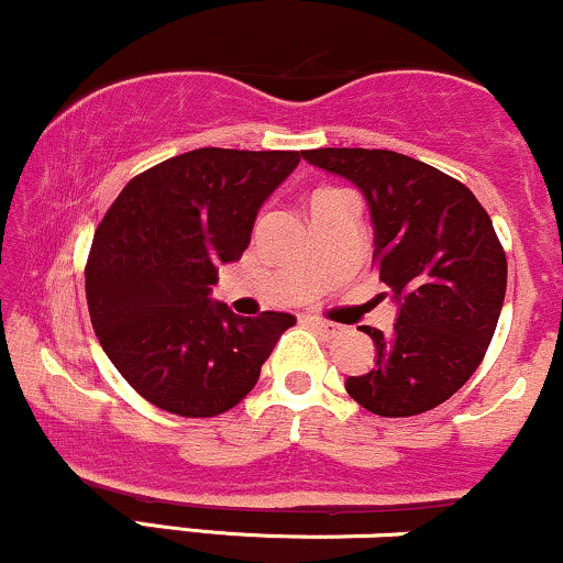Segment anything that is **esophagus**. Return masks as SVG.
Here are the masks:
<instances>
[{
  "instance_id": "obj_1",
  "label": "esophagus",
  "mask_w": 563,
  "mask_h": 563,
  "mask_svg": "<svg viewBox=\"0 0 563 563\" xmlns=\"http://www.w3.org/2000/svg\"><path fill=\"white\" fill-rule=\"evenodd\" d=\"M307 322L309 325L314 328V331H320V333H325V335H339L341 333V325H335V322H331V320H322V318H307Z\"/></svg>"
}]
</instances>
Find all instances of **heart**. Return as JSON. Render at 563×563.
I'll use <instances>...</instances> for the list:
<instances>
[{
  "instance_id": "heart-1",
  "label": "heart",
  "mask_w": 563,
  "mask_h": 563,
  "mask_svg": "<svg viewBox=\"0 0 563 563\" xmlns=\"http://www.w3.org/2000/svg\"><path fill=\"white\" fill-rule=\"evenodd\" d=\"M320 192H328V190H320ZM320 192H314V196H320Z\"/></svg>"
}]
</instances>
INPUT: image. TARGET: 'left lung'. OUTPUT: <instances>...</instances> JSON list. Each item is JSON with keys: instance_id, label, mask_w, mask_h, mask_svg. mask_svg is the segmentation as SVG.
Wrapping results in <instances>:
<instances>
[{"instance_id": "1", "label": "left lung", "mask_w": 563, "mask_h": 563, "mask_svg": "<svg viewBox=\"0 0 563 563\" xmlns=\"http://www.w3.org/2000/svg\"><path fill=\"white\" fill-rule=\"evenodd\" d=\"M301 156L363 190L373 264L399 303L389 335L365 328L376 367L346 378L349 397L384 418L442 405L479 367L506 299L493 219L466 185L402 153L320 147Z\"/></svg>"}]
</instances>
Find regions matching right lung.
I'll list each match as a JSON object with an SVG mask.
<instances>
[{
  "label": "right lung",
  "instance_id": "1",
  "mask_svg": "<svg viewBox=\"0 0 563 563\" xmlns=\"http://www.w3.org/2000/svg\"><path fill=\"white\" fill-rule=\"evenodd\" d=\"M299 151L198 147L137 174L102 217L87 260L92 328L140 397L183 418L228 412L254 389L288 312L241 318L211 301L256 214Z\"/></svg>",
  "mask_w": 563,
  "mask_h": 563
}]
</instances>
